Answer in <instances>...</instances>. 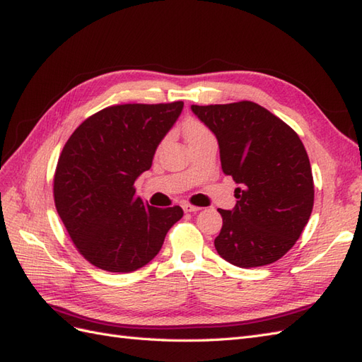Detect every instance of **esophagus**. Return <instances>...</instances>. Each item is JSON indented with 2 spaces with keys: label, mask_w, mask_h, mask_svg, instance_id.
Returning a JSON list of instances; mask_svg holds the SVG:
<instances>
[{
  "label": "esophagus",
  "mask_w": 362,
  "mask_h": 362,
  "mask_svg": "<svg viewBox=\"0 0 362 362\" xmlns=\"http://www.w3.org/2000/svg\"><path fill=\"white\" fill-rule=\"evenodd\" d=\"M182 210L186 211V214H195V211H198L199 210V207H197V206H192V204H182Z\"/></svg>",
  "instance_id": "1"
}]
</instances>
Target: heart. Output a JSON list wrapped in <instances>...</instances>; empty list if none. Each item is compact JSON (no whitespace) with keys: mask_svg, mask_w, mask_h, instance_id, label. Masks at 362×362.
<instances>
[{"mask_svg":"<svg viewBox=\"0 0 362 362\" xmlns=\"http://www.w3.org/2000/svg\"><path fill=\"white\" fill-rule=\"evenodd\" d=\"M184 134H186V139L190 141L193 138H198L201 135L209 134V130L202 124H199V122H189V124L186 126V130H184Z\"/></svg>","mask_w":362,"mask_h":362,"instance_id":"heart-1","label":"heart"}]
</instances>
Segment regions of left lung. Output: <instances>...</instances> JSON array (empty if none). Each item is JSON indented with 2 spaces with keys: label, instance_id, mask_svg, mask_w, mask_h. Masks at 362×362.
<instances>
[{
  "label": "left lung",
  "instance_id": "left-lung-1",
  "mask_svg": "<svg viewBox=\"0 0 362 362\" xmlns=\"http://www.w3.org/2000/svg\"><path fill=\"white\" fill-rule=\"evenodd\" d=\"M190 109L216 136L223 172L240 186L235 207L218 209V255L241 269L278 261L293 247L313 209L312 167L301 139L252 101Z\"/></svg>",
  "mask_w": 362,
  "mask_h": 362
}]
</instances>
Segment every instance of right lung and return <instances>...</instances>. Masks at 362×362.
<instances>
[{"mask_svg":"<svg viewBox=\"0 0 362 362\" xmlns=\"http://www.w3.org/2000/svg\"><path fill=\"white\" fill-rule=\"evenodd\" d=\"M182 107V101L112 105L67 139L54 180L55 206L76 249L93 266L118 273L144 267L182 218L180 206L152 207L134 187Z\"/></svg>","mask_w":362,"mask_h":362,"instance_id":"1","label":"right lung"}]
</instances>
